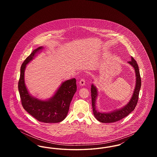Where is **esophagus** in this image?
Returning <instances> with one entry per match:
<instances>
[{
  "label": "esophagus",
  "instance_id": "esophagus-1",
  "mask_svg": "<svg viewBox=\"0 0 157 157\" xmlns=\"http://www.w3.org/2000/svg\"><path fill=\"white\" fill-rule=\"evenodd\" d=\"M85 80L82 79L79 81V85L82 86H84V85H85Z\"/></svg>",
  "mask_w": 157,
  "mask_h": 157
}]
</instances>
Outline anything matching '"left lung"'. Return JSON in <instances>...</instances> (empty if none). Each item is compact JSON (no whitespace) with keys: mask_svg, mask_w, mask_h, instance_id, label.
I'll return each mask as SVG.
<instances>
[{"mask_svg":"<svg viewBox=\"0 0 157 157\" xmlns=\"http://www.w3.org/2000/svg\"><path fill=\"white\" fill-rule=\"evenodd\" d=\"M131 60L128 62L134 69L135 73V86L132 95L126 105L119 109L108 112H101L98 111L97 108V99L98 97V91L96 86L92 83L91 85V98L92 106L93 113L95 118L102 123H111L122 120L128 115L131 112L134 110L138 102L140 90L141 86V79L139 67L135 60L131 56Z\"/></svg>","mask_w":157,"mask_h":157,"instance_id":"left-lung-1","label":"left lung"}]
</instances>
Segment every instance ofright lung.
<instances>
[{
  "label": "right lung",
  "instance_id": "obj_1",
  "mask_svg": "<svg viewBox=\"0 0 157 157\" xmlns=\"http://www.w3.org/2000/svg\"><path fill=\"white\" fill-rule=\"evenodd\" d=\"M44 49L40 46L33 50L21 67L18 90L23 108L37 121L45 123H58L62 121L69 111L71 102L76 91V79L62 82L55 94L47 99H40L32 95L25 82L26 65Z\"/></svg>",
  "mask_w": 157,
  "mask_h": 157
}]
</instances>
